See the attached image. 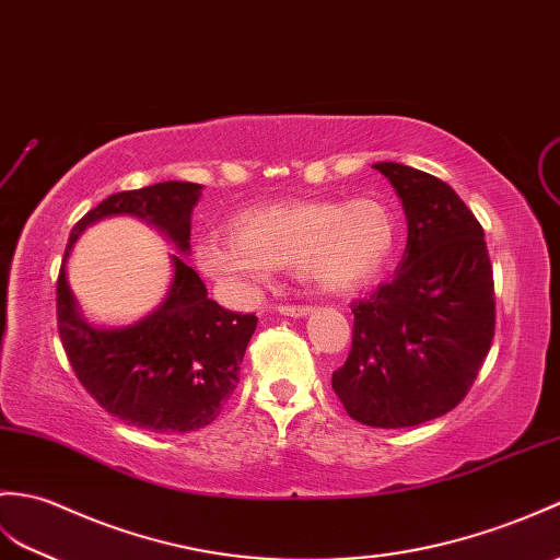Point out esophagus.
Listing matches in <instances>:
<instances>
[{"label":"esophagus","mask_w":560,"mask_h":560,"mask_svg":"<svg viewBox=\"0 0 560 560\" xmlns=\"http://www.w3.org/2000/svg\"><path fill=\"white\" fill-rule=\"evenodd\" d=\"M279 312L285 317H305L312 312L310 305H279Z\"/></svg>","instance_id":"1"}]
</instances>
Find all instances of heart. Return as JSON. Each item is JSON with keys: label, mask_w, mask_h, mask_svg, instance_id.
<instances>
[{"label": "heart", "mask_w": 560, "mask_h": 560, "mask_svg": "<svg viewBox=\"0 0 560 560\" xmlns=\"http://www.w3.org/2000/svg\"><path fill=\"white\" fill-rule=\"evenodd\" d=\"M231 236L202 238L192 250L195 267L231 298L250 301L271 269H293L317 291H358L382 275L398 229L382 202L310 200L245 212Z\"/></svg>", "instance_id": "1"}]
</instances>
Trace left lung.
Returning a JSON list of instances; mask_svg holds the SVG:
<instances>
[{"instance_id":"1","label":"left lung","mask_w":560,"mask_h":560,"mask_svg":"<svg viewBox=\"0 0 560 560\" xmlns=\"http://www.w3.org/2000/svg\"><path fill=\"white\" fill-rule=\"evenodd\" d=\"M396 188L408 243L394 279L355 301L353 346L331 376L350 418L380 429L441 418L470 392L497 327L485 229L444 180L374 164Z\"/></svg>"}]
</instances>
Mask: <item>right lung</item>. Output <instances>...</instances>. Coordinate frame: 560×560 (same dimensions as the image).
Here are the masks:
<instances>
[{
  "label": "right lung",
  "instance_id": "obj_1",
  "mask_svg": "<svg viewBox=\"0 0 560 560\" xmlns=\"http://www.w3.org/2000/svg\"><path fill=\"white\" fill-rule=\"evenodd\" d=\"M200 190V184L166 180L109 195L73 226L59 269L57 327L78 382L112 418L148 432H195L217 420L236 392L257 317L210 301L198 271L172 255L174 279L164 303L131 327L97 329L78 312L67 259L85 226L114 214L145 219L188 253Z\"/></svg>",
  "mask_w": 560,
  "mask_h": 560
}]
</instances>
